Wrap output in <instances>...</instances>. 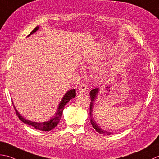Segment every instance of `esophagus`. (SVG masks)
Wrapping results in <instances>:
<instances>
[{
	"label": "esophagus",
	"mask_w": 159,
	"mask_h": 159,
	"mask_svg": "<svg viewBox=\"0 0 159 159\" xmlns=\"http://www.w3.org/2000/svg\"><path fill=\"white\" fill-rule=\"evenodd\" d=\"M88 88V87H87V85H85V84H81V85H80V87H79V92L80 93H82V92H86V90H87V88Z\"/></svg>",
	"instance_id": "34e87169"
}]
</instances>
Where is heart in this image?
Masks as SVG:
<instances>
[{"label":"heart","instance_id":"obj_1","mask_svg":"<svg viewBox=\"0 0 159 159\" xmlns=\"http://www.w3.org/2000/svg\"><path fill=\"white\" fill-rule=\"evenodd\" d=\"M102 59L101 56L96 55L95 57H90L87 59L85 62V66L88 69H95L98 66L99 62Z\"/></svg>","mask_w":159,"mask_h":159}]
</instances>
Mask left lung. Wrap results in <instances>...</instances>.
Instances as JSON below:
<instances>
[{
  "label": "left lung",
  "instance_id": "8db88e82",
  "mask_svg": "<svg viewBox=\"0 0 159 159\" xmlns=\"http://www.w3.org/2000/svg\"><path fill=\"white\" fill-rule=\"evenodd\" d=\"M99 91V89L98 88H95V89H93L92 90L90 91L89 93V96H90V98H91V102H90V105H89V114H90V122L92 123V127H94V129L96 130V132H98L99 134H103V135H110L111 132H109L105 131V130H103L102 129H101L100 127H99L96 123L95 122V120L94 119V118H93L92 116V109L94 107V101L96 99V96L98 95V93Z\"/></svg>",
  "mask_w": 159,
  "mask_h": 159
}]
</instances>
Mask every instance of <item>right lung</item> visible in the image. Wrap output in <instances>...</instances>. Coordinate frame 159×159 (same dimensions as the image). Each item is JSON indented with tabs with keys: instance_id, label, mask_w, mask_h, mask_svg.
Listing matches in <instances>:
<instances>
[{
	"instance_id": "obj_1",
	"label": "right lung",
	"mask_w": 159,
	"mask_h": 159,
	"mask_svg": "<svg viewBox=\"0 0 159 159\" xmlns=\"http://www.w3.org/2000/svg\"><path fill=\"white\" fill-rule=\"evenodd\" d=\"M39 27H36L34 28L32 32H31L27 36H30V35H32V34H33L34 33H35L36 31L39 30ZM75 96H76V90L74 89L69 90V91L67 92L66 94L64 95L63 98H62V101H61V102L58 105L57 112L55 113V116L52 117L51 119L49 120L46 121V122H43V123L32 122V121L25 119L23 116H22L21 115L18 113V111H17L16 109L13 102H12V103H13V106H14V108L16 111V113L18 117L19 118V119L22 121V122H23L24 123L28 124V125L34 127V128L36 129L41 130V131H43V132H49L57 126V125L59 123V121H60V120H61V118L62 116V114H63V111L64 110L65 106L66 105L67 102L71 100V98H74Z\"/></svg>"
}]
</instances>
